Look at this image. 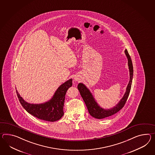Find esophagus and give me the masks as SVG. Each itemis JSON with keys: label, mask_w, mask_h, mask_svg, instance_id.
Listing matches in <instances>:
<instances>
[{"label": "esophagus", "mask_w": 155, "mask_h": 155, "mask_svg": "<svg viewBox=\"0 0 155 155\" xmlns=\"http://www.w3.org/2000/svg\"><path fill=\"white\" fill-rule=\"evenodd\" d=\"M74 79V81H78L79 80V78H78V77H75Z\"/></svg>", "instance_id": "1"}]
</instances>
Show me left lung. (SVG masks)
Returning a JSON list of instances; mask_svg holds the SVG:
<instances>
[{
	"instance_id": "1",
	"label": "left lung",
	"mask_w": 155,
	"mask_h": 155,
	"mask_svg": "<svg viewBox=\"0 0 155 155\" xmlns=\"http://www.w3.org/2000/svg\"><path fill=\"white\" fill-rule=\"evenodd\" d=\"M125 54L128 59V64L129 69L130 79L128 84L126 88V92L124 94L123 98L121 99L120 101L117 103L116 105L110 109H104L98 105V104L96 101L94 96L91 94L90 91L87 88L86 86L83 83H79L78 84L77 88L79 90L80 94L83 98V101L85 102L87 106V109L90 114L92 117L96 119H104L105 117H109L114 114L117 113L124 106L126 101L128 97L129 94L131 89V86L132 83L133 76V67L132 61L130 57L129 54L128 50H125Z\"/></svg>"
}]
</instances>
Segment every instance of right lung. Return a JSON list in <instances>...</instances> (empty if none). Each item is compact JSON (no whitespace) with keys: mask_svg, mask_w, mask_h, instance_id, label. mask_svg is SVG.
<instances>
[{"mask_svg":"<svg viewBox=\"0 0 155 155\" xmlns=\"http://www.w3.org/2000/svg\"><path fill=\"white\" fill-rule=\"evenodd\" d=\"M72 86V79H69L58 87L49 101L39 104L28 103L21 97L18 91L16 92L21 104L28 113L38 119L53 122L63 116L65 96L68 88Z\"/></svg>","mask_w":155,"mask_h":155,"instance_id":"1","label":"right lung"}]
</instances>
